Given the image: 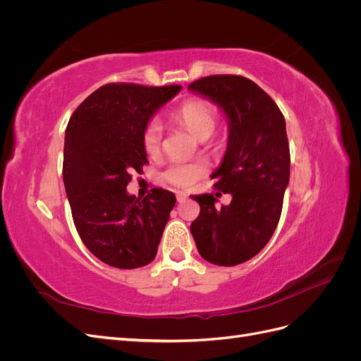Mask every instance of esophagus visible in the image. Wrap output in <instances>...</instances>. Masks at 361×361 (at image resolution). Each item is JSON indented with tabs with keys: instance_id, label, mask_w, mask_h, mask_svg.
Returning a JSON list of instances; mask_svg holds the SVG:
<instances>
[{
	"instance_id": "esophagus-1",
	"label": "esophagus",
	"mask_w": 361,
	"mask_h": 361,
	"mask_svg": "<svg viewBox=\"0 0 361 361\" xmlns=\"http://www.w3.org/2000/svg\"><path fill=\"white\" fill-rule=\"evenodd\" d=\"M176 199H178L179 203H182V202H185V200L188 199V194L185 192V191H178V192H176Z\"/></svg>"
}]
</instances>
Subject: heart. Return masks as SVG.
<instances>
[{"instance_id":"obj_1","label":"heart","mask_w":361,"mask_h":361,"mask_svg":"<svg viewBox=\"0 0 361 361\" xmlns=\"http://www.w3.org/2000/svg\"><path fill=\"white\" fill-rule=\"evenodd\" d=\"M176 118L187 126L191 133L197 137H209L218 122V116L215 108L204 101H188L180 105L176 111ZM162 143V123L161 120L154 117L150 118L143 129V146L149 154H157L161 149ZM206 173V166L200 161L183 162L174 161L164 171V179L174 187L188 188L191 185L200 179Z\"/></svg>"}]
</instances>
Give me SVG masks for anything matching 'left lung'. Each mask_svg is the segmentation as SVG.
Wrapping results in <instances>:
<instances>
[{"label": "left lung", "instance_id": "left-lung-1", "mask_svg": "<svg viewBox=\"0 0 361 361\" xmlns=\"http://www.w3.org/2000/svg\"><path fill=\"white\" fill-rule=\"evenodd\" d=\"M188 89L227 117V149L212 178L218 179L215 190L232 195L221 209L214 194L194 195L200 214L191 233L204 260L233 267L255 257L279 224L290 169L286 122L271 96L245 76L211 75Z\"/></svg>", "mask_w": 361, "mask_h": 361}]
</instances>
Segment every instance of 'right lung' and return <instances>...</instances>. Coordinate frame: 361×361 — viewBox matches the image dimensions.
Masks as SVG:
<instances>
[{"label": "right lung", "instance_id": "obj_1", "mask_svg": "<svg viewBox=\"0 0 361 361\" xmlns=\"http://www.w3.org/2000/svg\"><path fill=\"white\" fill-rule=\"evenodd\" d=\"M180 85L113 82L99 87L73 111L64 137L63 180L84 245L104 264L134 269L155 259L170 212L171 191L145 199L126 192L130 173L149 164L143 129Z\"/></svg>", "mask_w": 361, "mask_h": 361}]
</instances>
